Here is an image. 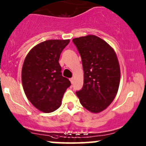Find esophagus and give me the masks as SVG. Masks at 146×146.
Listing matches in <instances>:
<instances>
[{
    "label": "esophagus",
    "instance_id": "esophagus-1",
    "mask_svg": "<svg viewBox=\"0 0 146 146\" xmlns=\"http://www.w3.org/2000/svg\"><path fill=\"white\" fill-rule=\"evenodd\" d=\"M70 82L72 83V84H73V83H74V78H71V79H70Z\"/></svg>",
    "mask_w": 146,
    "mask_h": 146
}]
</instances>
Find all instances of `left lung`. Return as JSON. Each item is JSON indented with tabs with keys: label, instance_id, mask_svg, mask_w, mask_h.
I'll use <instances>...</instances> for the list:
<instances>
[{
	"label": "left lung",
	"instance_id": "left-lung-1",
	"mask_svg": "<svg viewBox=\"0 0 146 146\" xmlns=\"http://www.w3.org/2000/svg\"><path fill=\"white\" fill-rule=\"evenodd\" d=\"M81 55L84 86L76 92L80 103L92 113H100L116 95L120 69L116 54L109 44L95 35L72 40Z\"/></svg>",
	"mask_w": 146,
	"mask_h": 146
}]
</instances>
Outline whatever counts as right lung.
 <instances>
[{
    "label": "right lung",
    "mask_w": 146,
    "mask_h": 146,
    "mask_svg": "<svg viewBox=\"0 0 146 146\" xmlns=\"http://www.w3.org/2000/svg\"><path fill=\"white\" fill-rule=\"evenodd\" d=\"M70 40H51L34 46L25 58L21 80L28 100L35 108L51 113L60 106L65 90L71 85L62 76L58 60Z\"/></svg>",
    "instance_id": "right-lung-1"
}]
</instances>
